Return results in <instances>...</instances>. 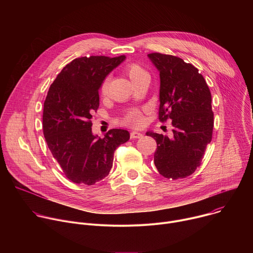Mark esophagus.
Instances as JSON below:
<instances>
[{"mask_svg": "<svg viewBox=\"0 0 253 253\" xmlns=\"http://www.w3.org/2000/svg\"><path fill=\"white\" fill-rule=\"evenodd\" d=\"M130 137H131V139H139V138L143 137V134L139 133V132H136V131H133V132L130 133Z\"/></svg>", "mask_w": 253, "mask_h": 253, "instance_id": "34e87169", "label": "esophagus"}]
</instances>
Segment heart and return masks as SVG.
I'll return each mask as SVG.
<instances>
[{"instance_id":"b5f03b06","label":"heart","mask_w":253,"mask_h":253,"mask_svg":"<svg viewBox=\"0 0 253 253\" xmlns=\"http://www.w3.org/2000/svg\"><path fill=\"white\" fill-rule=\"evenodd\" d=\"M126 74L128 75V77L130 78V80L133 82L140 80L142 78L148 77V73L144 70L141 66L137 65V64H130L126 67L125 69ZM108 85H109V80L105 79L101 85V94L102 95H106L108 92ZM123 124L127 125V126H132V127H139L143 124L144 122V117L143 114L140 110H132L130 111L125 118L123 119Z\"/></svg>"}]
</instances>
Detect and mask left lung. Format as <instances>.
Segmentation results:
<instances>
[{"mask_svg": "<svg viewBox=\"0 0 253 253\" xmlns=\"http://www.w3.org/2000/svg\"><path fill=\"white\" fill-rule=\"evenodd\" d=\"M159 71V120H172L173 134L147 132L156 140L154 164L168 179L185 178L200 166L211 142L213 112L211 93L203 76L192 64L161 53L148 54Z\"/></svg>", "mask_w": 253, "mask_h": 253, "instance_id": "1", "label": "left lung"}]
</instances>
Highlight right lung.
I'll use <instances>...</instances> for the list:
<instances>
[{
	"mask_svg": "<svg viewBox=\"0 0 253 253\" xmlns=\"http://www.w3.org/2000/svg\"><path fill=\"white\" fill-rule=\"evenodd\" d=\"M125 56L81 57L67 64L44 102L43 132L53 157L72 182L93 185L109 174L114 151L127 142V130L111 129L104 138L92 133L99 88Z\"/></svg>",
	"mask_w": 253,
	"mask_h": 253,
	"instance_id": "1",
	"label": "right lung"
}]
</instances>
